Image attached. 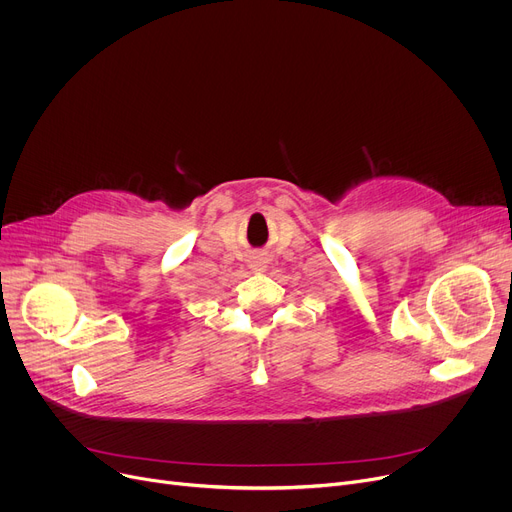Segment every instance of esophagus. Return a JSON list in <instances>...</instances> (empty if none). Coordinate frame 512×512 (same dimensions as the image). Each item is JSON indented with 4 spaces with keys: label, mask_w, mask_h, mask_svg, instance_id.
Here are the masks:
<instances>
[{
    "label": "esophagus",
    "mask_w": 512,
    "mask_h": 512,
    "mask_svg": "<svg viewBox=\"0 0 512 512\" xmlns=\"http://www.w3.org/2000/svg\"><path fill=\"white\" fill-rule=\"evenodd\" d=\"M254 268H256V270H262V268H264V262H262V260H260V262H256V264H254Z\"/></svg>",
    "instance_id": "esophagus-1"
}]
</instances>
